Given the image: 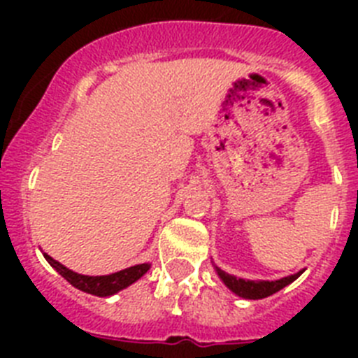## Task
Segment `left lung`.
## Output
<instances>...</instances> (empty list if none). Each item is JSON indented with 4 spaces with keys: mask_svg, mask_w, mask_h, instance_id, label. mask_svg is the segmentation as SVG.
Here are the masks:
<instances>
[{
    "mask_svg": "<svg viewBox=\"0 0 358 358\" xmlns=\"http://www.w3.org/2000/svg\"><path fill=\"white\" fill-rule=\"evenodd\" d=\"M215 273L218 274V278L222 280L224 285L231 290L236 296L243 297V299H264L267 296H273L278 290L285 289L287 285H290L292 281H296L297 278L305 273V268L299 271L296 274H290V276L281 278V280H243V278H236L233 274L224 273L222 268L215 267Z\"/></svg>",
    "mask_w": 358,
    "mask_h": 358,
    "instance_id": "1",
    "label": "left lung"
}]
</instances>
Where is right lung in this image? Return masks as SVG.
<instances>
[{"label":"right lung","instance_id":"1","mask_svg":"<svg viewBox=\"0 0 358 358\" xmlns=\"http://www.w3.org/2000/svg\"><path fill=\"white\" fill-rule=\"evenodd\" d=\"M46 262L55 268L57 273L61 274L66 281H69L75 289L82 290V292L93 294V296L98 297H107V296H115L120 290L127 289L129 285H132L134 281L140 280L148 268H150L152 264H138L132 265L129 268H123V271H118V273L106 274V276H85V274H78L71 268L64 267L62 264H59L57 260H53L52 256L43 252Z\"/></svg>","mask_w":358,"mask_h":358}]
</instances>
